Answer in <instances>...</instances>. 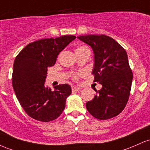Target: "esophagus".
Returning <instances> with one entry per match:
<instances>
[{
  "label": "esophagus",
  "mask_w": 150,
  "mask_h": 150,
  "mask_svg": "<svg viewBox=\"0 0 150 150\" xmlns=\"http://www.w3.org/2000/svg\"><path fill=\"white\" fill-rule=\"evenodd\" d=\"M71 89H72V91H74V92L79 91L81 90V88H79V87H77V86H72Z\"/></svg>",
  "instance_id": "obj_1"
}]
</instances>
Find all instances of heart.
Segmentation results:
<instances>
[{
	"label": "heart",
	"instance_id": "heart-1",
	"mask_svg": "<svg viewBox=\"0 0 150 150\" xmlns=\"http://www.w3.org/2000/svg\"><path fill=\"white\" fill-rule=\"evenodd\" d=\"M85 48H87V47H84V46H83V47H80L77 48V49H76V51H77V50H83V49H85Z\"/></svg>",
	"mask_w": 150,
	"mask_h": 150
}]
</instances>
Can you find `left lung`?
<instances>
[{
	"instance_id": "8db88e82",
	"label": "left lung",
	"mask_w": 150,
	"mask_h": 150,
	"mask_svg": "<svg viewBox=\"0 0 150 150\" xmlns=\"http://www.w3.org/2000/svg\"><path fill=\"white\" fill-rule=\"evenodd\" d=\"M93 52L94 81L102 85L93 99L86 104L96 118L107 120L119 115L128 100L132 76L127 52L115 40L106 35L77 37Z\"/></svg>"
}]
</instances>
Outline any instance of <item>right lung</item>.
Wrapping results in <instances>:
<instances>
[{"label": "right lung", "instance_id": "obj_1", "mask_svg": "<svg viewBox=\"0 0 150 150\" xmlns=\"http://www.w3.org/2000/svg\"><path fill=\"white\" fill-rule=\"evenodd\" d=\"M75 39L74 35H64L38 40L27 45L15 59L13 89L21 106L35 120H54L64 110L71 86L62 84L52 91L45 81L48 67L54 65L59 54Z\"/></svg>", "mask_w": 150, "mask_h": 150}]
</instances>
